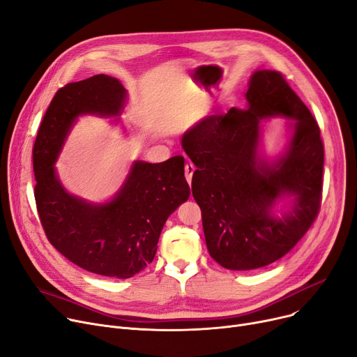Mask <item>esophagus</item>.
Listing matches in <instances>:
<instances>
[{"label":"esophagus","instance_id":"esophagus-1","mask_svg":"<svg viewBox=\"0 0 357 357\" xmlns=\"http://www.w3.org/2000/svg\"><path fill=\"white\" fill-rule=\"evenodd\" d=\"M195 171V166L191 163V162H186L185 165V176H186V181H188V183L191 185L192 182V174Z\"/></svg>","mask_w":357,"mask_h":357}]
</instances>
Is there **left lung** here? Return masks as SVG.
I'll list each match as a JSON object with an SVG mask.
<instances>
[{
	"label": "left lung",
	"instance_id": "1",
	"mask_svg": "<svg viewBox=\"0 0 357 357\" xmlns=\"http://www.w3.org/2000/svg\"><path fill=\"white\" fill-rule=\"evenodd\" d=\"M245 108L204 117L182 136L197 166L192 195L210 256L230 271H252L285 256L314 222L323 190L324 147L310 109L269 69L252 73ZM287 118L289 140L269 157V118Z\"/></svg>",
	"mask_w": 357,
	"mask_h": 357
}]
</instances>
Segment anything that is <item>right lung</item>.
I'll return each instance as SVG.
<instances>
[{
  "mask_svg": "<svg viewBox=\"0 0 357 357\" xmlns=\"http://www.w3.org/2000/svg\"><path fill=\"white\" fill-rule=\"evenodd\" d=\"M127 97L123 84L104 73L68 84L53 97L33 149L34 198L49 241L79 268L119 279L152 264L167 217L190 198L185 159L135 160L119 191L102 202L70 194L54 163L79 117L119 124Z\"/></svg>",
  "mask_w": 357,
  "mask_h": 357,
  "instance_id": "add662e5",
  "label": "right lung"
}]
</instances>
